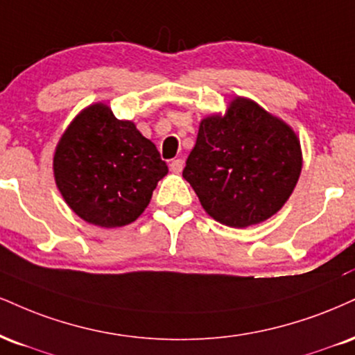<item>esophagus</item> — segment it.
<instances>
[{"mask_svg": "<svg viewBox=\"0 0 355 355\" xmlns=\"http://www.w3.org/2000/svg\"><path fill=\"white\" fill-rule=\"evenodd\" d=\"M170 170H172L173 173H180L183 170V160L182 159L172 160V164H170Z\"/></svg>", "mask_w": 355, "mask_h": 355, "instance_id": "1", "label": "esophagus"}]
</instances>
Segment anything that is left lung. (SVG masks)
I'll use <instances>...</instances> for the list:
<instances>
[{
	"label": "left lung",
	"instance_id": "8db88e82",
	"mask_svg": "<svg viewBox=\"0 0 355 355\" xmlns=\"http://www.w3.org/2000/svg\"><path fill=\"white\" fill-rule=\"evenodd\" d=\"M301 166V145L291 127L238 97L223 117L200 123L183 178L211 218L246 228L281 210Z\"/></svg>",
	"mask_w": 355,
	"mask_h": 355
}]
</instances>
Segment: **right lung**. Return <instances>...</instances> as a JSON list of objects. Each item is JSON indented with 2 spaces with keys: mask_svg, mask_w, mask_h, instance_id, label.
<instances>
[{
  "mask_svg": "<svg viewBox=\"0 0 355 355\" xmlns=\"http://www.w3.org/2000/svg\"><path fill=\"white\" fill-rule=\"evenodd\" d=\"M168 166L130 121L104 104L84 109L64 132L54 153L55 185L87 223L129 225L150 203Z\"/></svg>",
  "mask_w": 355,
  "mask_h": 355,
  "instance_id": "add662e5",
  "label": "right lung"
}]
</instances>
